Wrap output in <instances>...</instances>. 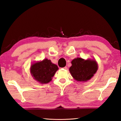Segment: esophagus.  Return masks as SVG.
Masks as SVG:
<instances>
[{
  "label": "esophagus",
  "mask_w": 121,
  "mask_h": 121,
  "mask_svg": "<svg viewBox=\"0 0 121 121\" xmlns=\"http://www.w3.org/2000/svg\"><path fill=\"white\" fill-rule=\"evenodd\" d=\"M63 69H65V70H66V69H68V68H67V67H63Z\"/></svg>",
  "instance_id": "1"
}]
</instances>
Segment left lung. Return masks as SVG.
Instances as JSON below:
<instances>
[{"label": "left lung", "mask_w": 121, "mask_h": 121, "mask_svg": "<svg viewBox=\"0 0 121 121\" xmlns=\"http://www.w3.org/2000/svg\"><path fill=\"white\" fill-rule=\"evenodd\" d=\"M71 64L69 68L70 73L73 78L79 82L89 80L98 69V65L95 60H84L77 58L71 61Z\"/></svg>", "instance_id": "left-lung-1"}]
</instances>
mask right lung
<instances>
[{
    "instance_id": "right-lung-1",
    "label": "right lung",
    "mask_w": 121,
    "mask_h": 121,
    "mask_svg": "<svg viewBox=\"0 0 121 121\" xmlns=\"http://www.w3.org/2000/svg\"><path fill=\"white\" fill-rule=\"evenodd\" d=\"M58 69L56 65L46 59L41 62L34 63L30 68V71L36 81L42 84H46L52 80Z\"/></svg>"
}]
</instances>
